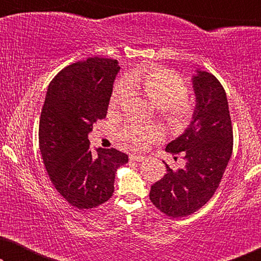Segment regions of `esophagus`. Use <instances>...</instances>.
Instances as JSON below:
<instances>
[{
  "mask_svg": "<svg viewBox=\"0 0 261 261\" xmlns=\"http://www.w3.org/2000/svg\"><path fill=\"white\" fill-rule=\"evenodd\" d=\"M129 159H130V160H133V162H142V160H145V156H142V155L130 154V155H129Z\"/></svg>",
  "mask_w": 261,
  "mask_h": 261,
  "instance_id": "obj_1",
  "label": "esophagus"
}]
</instances>
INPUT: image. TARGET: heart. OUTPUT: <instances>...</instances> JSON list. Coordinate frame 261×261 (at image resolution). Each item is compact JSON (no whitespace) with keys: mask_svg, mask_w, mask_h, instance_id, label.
Here are the masks:
<instances>
[{"mask_svg":"<svg viewBox=\"0 0 261 261\" xmlns=\"http://www.w3.org/2000/svg\"><path fill=\"white\" fill-rule=\"evenodd\" d=\"M130 86L140 90L159 107L165 120L172 126L179 127L188 123L194 113V103L188 97V84L179 74L164 67L149 71H135L126 82H117L110 96L109 109L119 108L130 95ZM119 137L127 147L142 151L162 137L158 127L151 124L130 122L121 129Z\"/></svg>","mask_w":261,"mask_h":261,"instance_id":"heart-1","label":"heart"}]
</instances>
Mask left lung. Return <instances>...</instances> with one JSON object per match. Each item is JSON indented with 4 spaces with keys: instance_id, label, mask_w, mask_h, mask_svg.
Wrapping results in <instances>:
<instances>
[{
    "instance_id": "8db88e82",
    "label": "left lung",
    "mask_w": 261,
    "mask_h": 261,
    "mask_svg": "<svg viewBox=\"0 0 261 261\" xmlns=\"http://www.w3.org/2000/svg\"><path fill=\"white\" fill-rule=\"evenodd\" d=\"M196 72L192 77L196 107L191 123L166 146V152L181 153L187 163L177 171L165 163L166 174L149 191L151 202L170 217L191 215L213 197L233 152L226 91L214 74Z\"/></svg>"
}]
</instances>
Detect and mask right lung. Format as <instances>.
I'll return each instance as SVG.
<instances>
[{"mask_svg": "<svg viewBox=\"0 0 261 261\" xmlns=\"http://www.w3.org/2000/svg\"><path fill=\"white\" fill-rule=\"evenodd\" d=\"M117 60L88 58L64 67L48 85L39 123V147L56 190L78 209L96 208L114 192L116 170L128 163L115 148L90 149L88 134L105 119Z\"/></svg>", "mask_w": 261, "mask_h": 261, "instance_id": "right-lung-1", "label": "right lung"}]
</instances>
